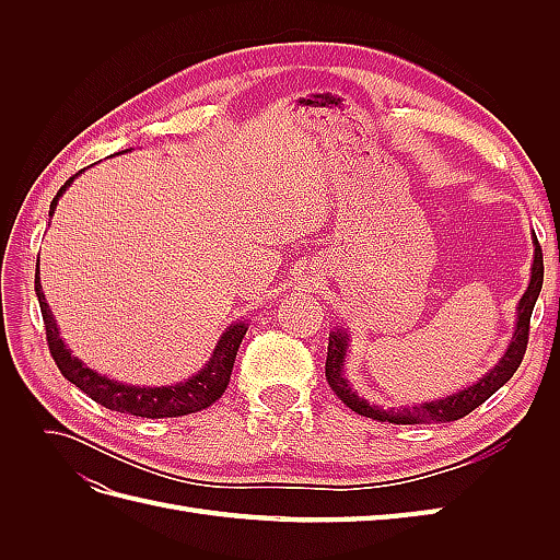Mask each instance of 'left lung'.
I'll list each match as a JSON object with an SVG mask.
<instances>
[{"instance_id": "1", "label": "left lung", "mask_w": 560, "mask_h": 560, "mask_svg": "<svg viewBox=\"0 0 560 560\" xmlns=\"http://www.w3.org/2000/svg\"><path fill=\"white\" fill-rule=\"evenodd\" d=\"M541 280H545V261H541V247L535 238V257H533V276L525 294L518 301V315H516V329L512 336V343L500 358V362L488 371L483 378H479L474 385L460 389V393L425 401L420 406H404V409H381L376 404H369L350 387L346 378V352H348V334L343 329H334L329 334V348H327V364L325 374L327 383L334 389V395L341 399L348 409L354 413L374 418L378 422H395V425H425V422H451L460 420L467 413H471L477 406H481L490 395H495L498 389L510 381L518 364L523 362L525 348H528V334H530V315L535 308V301L541 292Z\"/></svg>"}]
</instances>
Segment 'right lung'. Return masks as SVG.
I'll return each mask as SVG.
<instances>
[{
	"label": "right lung",
	"instance_id": "1",
	"mask_svg": "<svg viewBox=\"0 0 560 560\" xmlns=\"http://www.w3.org/2000/svg\"><path fill=\"white\" fill-rule=\"evenodd\" d=\"M83 173V171H81ZM81 173H77L74 177L67 179L60 191L56 194L54 202H50L48 217H54L58 198L65 194L67 186H70ZM35 292L39 299L42 306V317L46 325V341H48V350L54 354V360L60 369V374L74 383L79 389H83L93 401H97L100 406H105L109 411H118V413H130V416H140V418H177V416H186V413H196L208 409L219 397L224 395V389L231 381V371H233V362L235 354H238V348L243 343V336L247 334V325L245 322H235L231 325L212 352L210 362L202 366L196 376L186 378L184 383L177 385H165V387H138V385H126L112 381L97 371L89 369L81 360H77L72 350L65 346V341L60 338L56 317L50 313L48 303L44 299L42 292V282H39V264H37V280H35Z\"/></svg>",
	"mask_w": 560,
	"mask_h": 560
}]
</instances>
